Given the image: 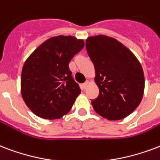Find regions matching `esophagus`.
<instances>
[{
    "label": "esophagus",
    "mask_w": 160,
    "mask_h": 160,
    "mask_svg": "<svg viewBox=\"0 0 160 160\" xmlns=\"http://www.w3.org/2000/svg\"><path fill=\"white\" fill-rule=\"evenodd\" d=\"M89 84H90V81H88H88L85 82L84 83L82 84V88H83V89H87V88L88 87V85Z\"/></svg>",
    "instance_id": "1"
}]
</instances>
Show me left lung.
Here are the masks:
<instances>
[{
    "mask_svg": "<svg viewBox=\"0 0 160 160\" xmlns=\"http://www.w3.org/2000/svg\"><path fill=\"white\" fill-rule=\"evenodd\" d=\"M86 49L99 89L98 98L91 102L94 110L110 121L128 116L143 96L145 81L139 61L124 44L105 35L88 37Z\"/></svg>",
    "mask_w": 160,
    "mask_h": 160,
    "instance_id": "obj_1",
    "label": "left lung"
}]
</instances>
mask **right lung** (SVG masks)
<instances>
[{
	"instance_id": "obj_1",
	"label": "right lung",
	"mask_w": 160,
	"mask_h": 160,
	"mask_svg": "<svg viewBox=\"0 0 160 160\" xmlns=\"http://www.w3.org/2000/svg\"><path fill=\"white\" fill-rule=\"evenodd\" d=\"M83 47L82 39L59 35L45 40L26 60L22 97L36 116L54 120L70 111L81 88L72 76L69 62Z\"/></svg>"
}]
</instances>
